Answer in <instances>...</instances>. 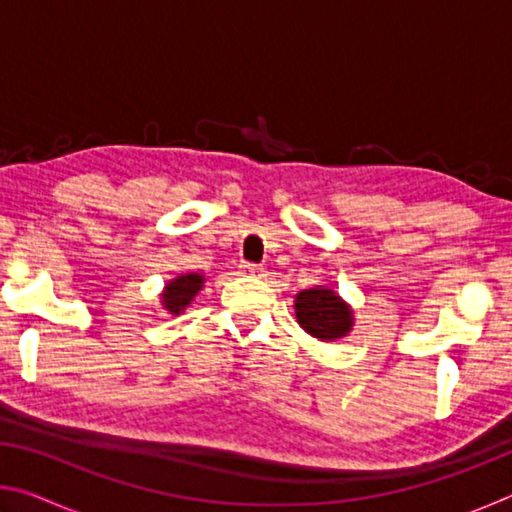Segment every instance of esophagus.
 Segmentation results:
<instances>
[{
    "mask_svg": "<svg viewBox=\"0 0 512 512\" xmlns=\"http://www.w3.org/2000/svg\"><path fill=\"white\" fill-rule=\"evenodd\" d=\"M241 275H246V277L264 275V268L257 266V264H241Z\"/></svg>",
    "mask_w": 512,
    "mask_h": 512,
    "instance_id": "obj_1",
    "label": "esophagus"
}]
</instances>
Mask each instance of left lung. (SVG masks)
I'll return each mask as SVG.
<instances>
[{
    "mask_svg": "<svg viewBox=\"0 0 512 512\" xmlns=\"http://www.w3.org/2000/svg\"><path fill=\"white\" fill-rule=\"evenodd\" d=\"M298 325L318 341H341L352 332L354 311L329 287H311L293 300Z\"/></svg>",
    "mask_w": 512,
    "mask_h": 512,
    "instance_id": "8db88e82",
    "label": "left lung"
}]
</instances>
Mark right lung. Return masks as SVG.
Listing matches in <instances>:
<instances>
[{
	"mask_svg": "<svg viewBox=\"0 0 512 512\" xmlns=\"http://www.w3.org/2000/svg\"><path fill=\"white\" fill-rule=\"evenodd\" d=\"M205 275L203 273H180L164 284L160 293V305L171 316H180L192 305V300L203 289Z\"/></svg>",
	"mask_w": 512,
	"mask_h": 512,
	"instance_id": "right-lung-1",
	"label": "right lung"
}]
</instances>
